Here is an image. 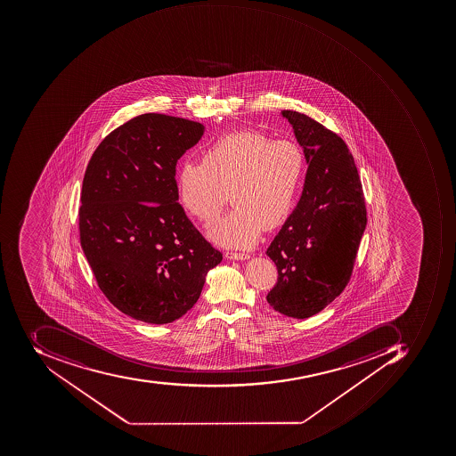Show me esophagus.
<instances>
[{"mask_svg":"<svg viewBox=\"0 0 456 456\" xmlns=\"http://www.w3.org/2000/svg\"><path fill=\"white\" fill-rule=\"evenodd\" d=\"M225 257L230 260H248L250 256L248 253H238V251H226Z\"/></svg>","mask_w":456,"mask_h":456,"instance_id":"esophagus-1","label":"esophagus"}]
</instances>
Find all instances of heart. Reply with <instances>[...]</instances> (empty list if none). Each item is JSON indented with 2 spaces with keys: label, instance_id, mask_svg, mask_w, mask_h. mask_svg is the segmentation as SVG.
Segmentation results:
<instances>
[{
  "label": "heart",
  "instance_id": "heart-1",
  "mask_svg": "<svg viewBox=\"0 0 456 456\" xmlns=\"http://www.w3.org/2000/svg\"><path fill=\"white\" fill-rule=\"evenodd\" d=\"M305 171L307 156L296 141L236 131L211 143L200 163L181 165L178 199L186 214L208 225L217 220L230 193L235 208L208 235L226 248H250L264 228L273 230L293 214Z\"/></svg>",
  "mask_w": 456,
  "mask_h": 456
}]
</instances>
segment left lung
Masks as SVG:
<instances>
[{"mask_svg":"<svg viewBox=\"0 0 456 456\" xmlns=\"http://www.w3.org/2000/svg\"><path fill=\"white\" fill-rule=\"evenodd\" d=\"M307 156L297 208L266 255L278 282L266 295L283 315L310 318L350 282L366 226L365 198L353 155L338 134L295 110H282Z\"/></svg>","mask_w":456,"mask_h":456,"instance_id":"left-lung-1","label":"left lung"}]
</instances>
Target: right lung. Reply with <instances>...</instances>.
<instances>
[{"label":"right lung","instance_id":"right-lung-1","mask_svg":"<svg viewBox=\"0 0 456 456\" xmlns=\"http://www.w3.org/2000/svg\"><path fill=\"white\" fill-rule=\"evenodd\" d=\"M203 133L198 121L136 116L106 136L84 174L81 248L103 295L134 320L181 318L223 260L178 203L175 166Z\"/></svg>","mask_w":456,"mask_h":456}]
</instances>
